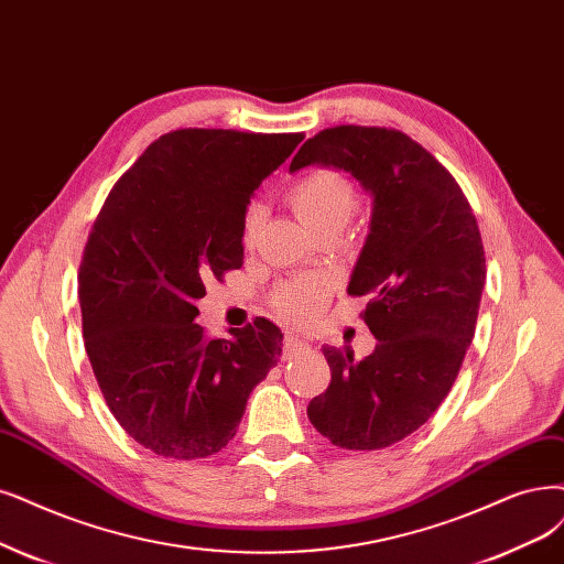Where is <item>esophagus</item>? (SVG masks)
<instances>
[{"instance_id": "1", "label": "esophagus", "mask_w": 564, "mask_h": 564, "mask_svg": "<svg viewBox=\"0 0 564 564\" xmlns=\"http://www.w3.org/2000/svg\"><path fill=\"white\" fill-rule=\"evenodd\" d=\"M306 348H308V341L302 339L300 335H293V332H290V335L285 337V358L288 356H295V352L306 350Z\"/></svg>"}]
</instances>
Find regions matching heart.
Returning <instances> with one entry per match:
<instances>
[{
    "instance_id": "b5f03b06",
    "label": "heart",
    "mask_w": 564,
    "mask_h": 564,
    "mask_svg": "<svg viewBox=\"0 0 564 564\" xmlns=\"http://www.w3.org/2000/svg\"><path fill=\"white\" fill-rule=\"evenodd\" d=\"M290 204H293L297 218L318 235L323 229L346 227L352 212H356V191L348 178L337 172H311L302 176L293 187H290ZM264 208L260 202H253L246 208L241 237L243 243H253L258 229L262 225ZM325 300V288L318 281H295L285 283L276 293V308L290 318H308L316 314Z\"/></svg>"
}]
</instances>
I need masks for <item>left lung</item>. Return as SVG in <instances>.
Listing matches in <instances>:
<instances>
[{
	"label": "left lung",
	"mask_w": 564,
	"mask_h": 564,
	"mask_svg": "<svg viewBox=\"0 0 564 564\" xmlns=\"http://www.w3.org/2000/svg\"><path fill=\"white\" fill-rule=\"evenodd\" d=\"M308 164L350 174L371 199L348 295L369 297L362 318L379 344L365 360L323 346L332 381L306 413L335 446L379 451L427 423L451 392L481 306L484 243L460 185L398 130H323L290 172Z\"/></svg>",
	"instance_id": "left-lung-1"
}]
</instances>
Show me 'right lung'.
<instances>
[{
  "label": "right lung",
  "mask_w": 564,
  "mask_h": 564,
  "mask_svg": "<svg viewBox=\"0 0 564 564\" xmlns=\"http://www.w3.org/2000/svg\"><path fill=\"white\" fill-rule=\"evenodd\" d=\"M304 134L176 130L113 185L78 271L83 337L116 421L137 444L199 460L232 440L253 388L276 367L267 318L206 339L204 281L243 264V216Z\"/></svg>",
  "instance_id": "1"
}]
</instances>
